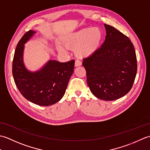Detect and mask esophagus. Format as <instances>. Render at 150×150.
I'll return each mask as SVG.
<instances>
[{
    "instance_id": "34e87169",
    "label": "esophagus",
    "mask_w": 150,
    "mask_h": 150,
    "mask_svg": "<svg viewBox=\"0 0 150 150\" xmlns=\"http://www.w3.org/2000/svg\"><path fill=\"white\" fill-rule=\"evenodd\" d=\"M82 65V62L81 61H80L79 60H76L75 62V66L77 67V66H80Z\"/></svg>"
}]
</instances>
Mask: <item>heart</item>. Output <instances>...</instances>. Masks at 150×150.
I'll list each match as a JSON object with an SVG mask.
<instances>
[{
	"label": "heart",
	"mask_w": 150,
	"mask_h": 150,
	"mask_svg": "<svg viewBox=\"0 0 150 150\" xmlns=\"http://www.w3.org/2000/svg\"><path fill=\"white\" fill-rule=\"evenodd\" d=\"M102 40V33L98 28H86L69 35L64 40V45L75 50L76 55L88 57L98 48Z\"/></svg>",
	"instance_id": "heart-1"
}]
</instances>
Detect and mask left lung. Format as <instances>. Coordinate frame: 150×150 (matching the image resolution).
<instances>
[{"label": "left lung", "instance_id": "obj_1", "mask_svg": "<svg viewBox=\"0 0 150 150\" xmlns=\"http://www.w3.org/2000/svg\"><path fill=\"white\" fill-rule=\"evenodd\" d=\"M106 39L100 48L83 59L87 84L95 97L114 100L131 90L137 71L134 46L129 38L104 24Z\"/></svg>", "mask_w": 150, "mask_h": 150}]
</instances>
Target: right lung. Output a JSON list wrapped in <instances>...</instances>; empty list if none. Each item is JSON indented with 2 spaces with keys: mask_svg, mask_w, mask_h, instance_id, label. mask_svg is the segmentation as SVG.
Here are the masks:
<instances>
[{
  "mask_svg": "<svg viewBox=\"0 0 150 150\" xmlns=\"http://www.w3.org/2000/svg\"><path fill=\"white\" fill-rule=\"evenodd\" d=\"M35 33L32 30L27 31L18 42L13 60V76L25 98L39 106H48L59 102L64 95L73 73L75 60L60 62L50 60L39 71H28L23 63L24 44Z\"/></svg>",
  "mask_w": 150,
  "mask_h": 150,
  "instance_id": "obj_1",
  "label": "right lung"
}]
</instances>
